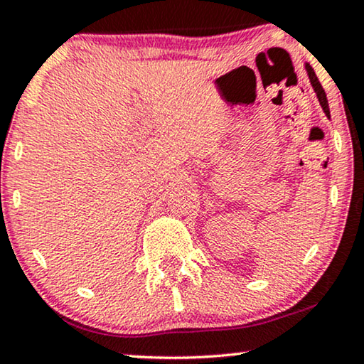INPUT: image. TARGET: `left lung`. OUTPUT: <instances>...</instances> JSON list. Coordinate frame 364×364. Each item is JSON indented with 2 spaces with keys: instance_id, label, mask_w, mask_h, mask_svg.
<instances>
[{
  "instance_id": "1",
  "label": "left lung",
  "mask_w": 364,
  "mask_h": 364,
  "mask_svg": "<svg viewBox=\"0 0 364 364\" xmlns=\"http://www.w3.org/2000/svg\"><path fill=\"white\" fill-rule=\"evenodd\" d=\"M305 68H306V73H309V77H310L311 85H314V90L316 92V97H318V100H320V105L323 107V110H325L326 117H328V119H330L328 100H326V94H325V90H323V87H321L320 80H318V77H316V74H315V70L311 69V65H310V64H306Z\"/></svg>"
}]
</instances>
